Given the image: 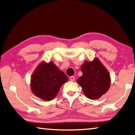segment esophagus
<instances>
[{
	"label": "esophagus",
	"mask_w": 135,
	"mask_h": 135,
	"mask_svg": "<svg viewBox=\"0 0 135 135\" xmlns=\"http://www.w3.org/2000/svg\"><path fill=\"white\" fill-rule=\"evenodd\" d=\"M70 80H71V81H74V79H75V78H74V76H71V77L70 78Z\"/></svg>",
	"instance_id": "34e87169"
}]
</instances>
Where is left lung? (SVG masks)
Returning <instances> with one entry per match:
<instances>
[{
    "instance_id": "8db88e82",
    "label": "left lung",
    "mask_w": 135,
    "mask_h": 135,
    "mask_svg": "<svg viewBox=\"0 0 135 135\" xmlns=\"http://www.w3.org/2000/svg\"><path fill=\"white\" fill-rule=\"evenodd\" d=\"M81 71L83 74L77 82L88 98L98 99L109 89V73L98 58L92 62L85 61L81 66Z\"/></svg>"
}]
</instances>
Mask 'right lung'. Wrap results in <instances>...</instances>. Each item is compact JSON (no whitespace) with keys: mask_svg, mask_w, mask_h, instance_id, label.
<instances>
[{"mask_svg":"<svg viewBox=\"0 0 135 135\" xmlns=\"http://www.w3.org/2000/svg\"><path fill=\"white\" fill-rule=\"evenodd\" d=\"M67 80L65 74L58 69L53 62H42L32 74V92L37 97L44 100H52Z\"/></svg>","mask_w":135,"mask_h":135,"instance_id":"right-lung-1","label":"right lung"}]
</instances>
